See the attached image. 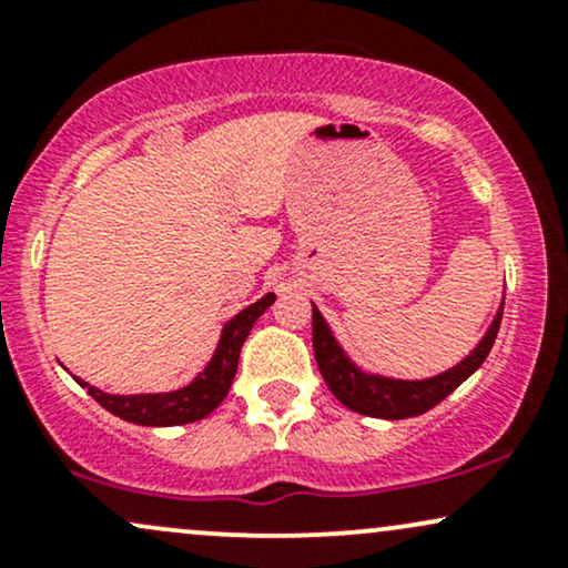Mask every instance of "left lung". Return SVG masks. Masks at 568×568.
Masks as SVG:
<instances>
[{"mask_svg":"<svg viewBox=\"0 0 568 568\" xmlns=\"http://www.w3.org/2000/svg\"><path fill=\"white\" fill-rule=\"evenodd\" d=\"M501 323V306L494 317L491 328L480 338L475 347L459 366L448 368L446 374L433 376V379L422 382H400L387 379V376H371L363 374L361 368L352 366V361L344 355L336 338L331 336L328 325H325L323 315L317 306L312 304V347H315V361L321 368L325 384L338 400L349 410L366 416H379V419H408V416H419L438 406L443 397H448L459 387L467 376H473L486 361V355L494 347V338L499 334Z\"/></svg>","mask_w":568,"mask_h":568,"instance_id":"8db88e82","label":"left lung"}]
</instances>
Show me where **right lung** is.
I'll return each mask as SVG.
<instances>
[{
	"label": "right lung",
	"instance_id": "1",
	"mask_svg": "<svg viewBox=\"0 0 568 568\" xmlns=\"http://www.w3.org/2000/svg\"><path fill=\"white\" fill-rule=\"evenodd\" d=\"M275 302V293H266L256 304L245 306L243 312L232 317L224 325L219 338V347L213 352L211 363H207L202 374L194 376L192 384L175 389V393H158V395H109L101 389L90 387L88 382L77 379L88 389V395L103 408L112 410L120 419L133 422L143 427H175L189 425V422L205 419L213 408L224 400L230 393L234 374H237L240 349H243L247 334H251L253 323L264 315L266 306Z\"/></svg>",
	"mask_w": 568,
	"mask_h": 568
}]
</instances>
